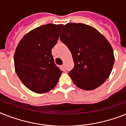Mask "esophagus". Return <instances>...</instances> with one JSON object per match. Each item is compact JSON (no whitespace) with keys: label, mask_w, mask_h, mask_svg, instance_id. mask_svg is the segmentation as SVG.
Here are the masks:
<instances>
[{"label":"esophagus","mask_w":126,"mask_h":126,"mask_svg":"<svg viewBox=\"0 0 126 126\" xmlns=\"http://www.w3.org/2000/svg\"><path fill=\"white\" fill-rule=\"evenodd\" d=\"M62 67H63V68H64V67H65V65H64V64H63V65H62Z\"/></svg>","instance_id":"obj_1"}]
</instances>
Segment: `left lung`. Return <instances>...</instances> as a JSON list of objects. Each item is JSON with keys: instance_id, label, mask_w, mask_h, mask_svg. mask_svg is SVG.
<instances>
[{"instance_id": "8db88e82", "label": "left lung", "mask_w": 126, "mask_h": 126, "mask_svg": "<svg viewBox=\"0 0 126 126\" xmlns=\"http://www.w3.org/2000/svg\"><path fill=\"white\" fill-rule=\"evenodd\" d=\"M60 39L71 51L75 66L69 73L80 89L93 90L109 77L114 63L113 49L105 36L84 23L65 25Z\"/></svg>"}]
</instances>
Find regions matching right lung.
Instances as JSON below:
<instances>
[{"mask_svg": "<svg viewBox=\"0 0 126 126\" xmlns=\"http://www.w3.org/2000/svg\"><path fill=\"white\" fill-rule=\"evenodd\" d=\"M63 25H43L27 33L14 53L15 71L27 88L37 94L52 90L62 71L54 64L51 49Z\"/></svg>", "mask_w": 126, "mask_h": 126, "instance_id": "obj_1", "label": "right lung"}]
</instances>
